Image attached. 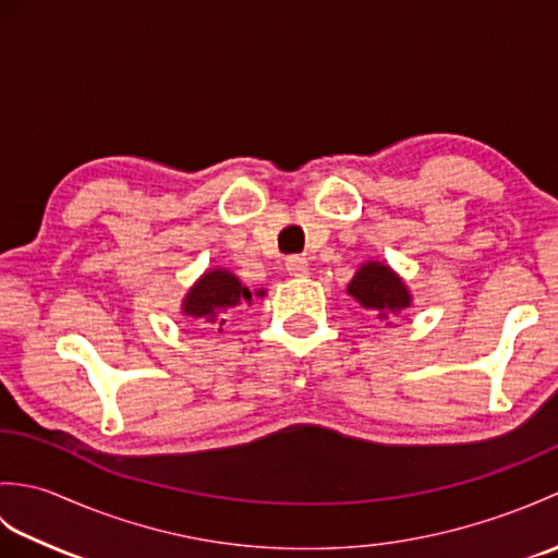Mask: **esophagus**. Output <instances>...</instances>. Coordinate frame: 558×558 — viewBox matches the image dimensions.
Wrapping results in <instances>:
<instances>
[{"label": "esophagus", "instance_id": "esophagus-1", "mask_svg": "<svg viewBox=\"0 0 558 558\" xmlns=\"http://www.w3.org/2000/svg\"><path fill=\"white\" fill-rule=\"evenodd\" d=\"M286 268H288L290 276L302 278V276H306V272H310V258H306V256H290L286 260Z\"/></svg>", "mask_w": 558, "mask_h": 558}]
</instances>
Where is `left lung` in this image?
<instances>
[{"instance_id": "8db88e82", "label": "left lung", "mask_w": 558, "mask_h": 558, "mask_svg": "<svg viewBox=\"0 0 558 558\" xmlns=\"http://www.w3.org/2000/svg\"><path fill=\"white\" fill-rule=\"evenodd\" d=\"M348 294H352L364 310L381 312V318L410 306V292L402 286V280L388 266L374 264V260L357 270V276L348 286Z\"/></svg>"}]
</instances>
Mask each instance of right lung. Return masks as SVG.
<instances>
[{
  "mask_svg": "<svg viewBox=\"0 0 558 558\" xmlns=\"http://www.w3.org/2000/svg\"><path fill=\"white\" fill-rule=\"evenodd\" d=\"M264 298L266 290L256 292ZM242 302H252V292H248L240 280H236L228 270H208L196 286L189 290L184 300V314L192 318H204V324H218L222 326L225 318L220 316L230 306Z\"/></svg>",
  "mask_w": 558,
  "mask_h": 558,
  "instance_id": "obj_1",
  "label": "right lung"
}]
</instances>
